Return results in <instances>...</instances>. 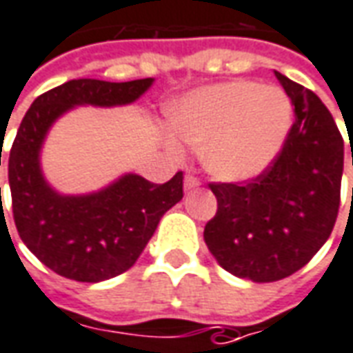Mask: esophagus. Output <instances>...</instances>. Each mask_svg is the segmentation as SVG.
<instances>
[{"label":"esophagus","mask_w":353,"mask_h":353,"mask_svg":"<svg viewBox=\"0 0 353 353\" xmlns=\"http://www.w3.org/2000/svg\"><path fill=\"white\" fill-rule=\"evenodd\" d=\"M183 185H185V191H191V189H196V187L201 185V179H199L196 176H193V174H187V176H185Z\"/></svg>","instance_id":"obj_1"}]
</instances>
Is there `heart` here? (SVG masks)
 Wrapping results in <instances>:
<instances>
[{
    "instance_id": "1",
    "label": "heart",
    "mask_w": 353,
    "mask_h": 353,
    "mask_svg": "<svg viewBox=\"0 0 353 353\" xmlns=\"http://www.w3.org/2000/svg\"><path fill=\"white\" fill-rule=\"evenodd\" d=\"M290 120L287 93L254 82L202 88L170 108L177 137L194 147L204 145V166L223 181L260 176L277 157ZM170 147L179 149L176 141H170Z\"/></svg>"
}]
</instances>
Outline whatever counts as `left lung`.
Wrapping results in <instances>:
<instances>
[{
    "mask_svg": "<svg viewBox=\"0 0 353 353\" xmlns=\"http://www.w3.org/2000/svg\"><path fill=\"white\" fill-rule=\"evenodd\" d=\"M275 76L294 105L281 151L245 183H208L218 210L204 243L223 270L254 283L285 279L325 245L339 216L344 170V139L329 108L314 91Z\"/></svg>",
    "mask_w": 353,
    "mask_h": 353,
    "instance_id": "8db88e82",
    "label": "left lung"
}]
</instances>
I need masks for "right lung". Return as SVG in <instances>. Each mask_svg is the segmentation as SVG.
Returning <instances> with one entry per match:
<instances>
[{
	"label": "right lung",
	"instance_id": "obj_1",
	"mask_svg": "<svg viewBox=\"0 0 353 353\" xmlns=\"http://www.w3.org/2000/svg\"><path fill=\"white\" fill-rule=\"evenodd\" d=\"M151 83L152 78L70 80L41 93L22 118L9 152L14 225L39 262L66 279L99 283L130 270L160 218L183 199V172L162 185L128 174L99 193L63 196L41 176V143L51 124L68 108L128 105L139 99Z\"/></svg>",
	"mask_w": 353,
	"mask_h": 353
}]
</instances>
